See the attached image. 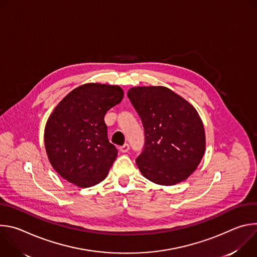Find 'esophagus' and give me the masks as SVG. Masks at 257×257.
Here are the masks:
<instances>
[{
	"mask_svg": "<svg viewBox=\"0 0 257 257\" xmlns=\"http://www.w3.org/2000/svg\"><path fill=\"white\" fill-rule=\"evenodd\" d=\"M119 150H120L121 153H127V152L130 150V146H129L128 143H125V144H123L122 146H120Z\"/></svg>",
	"mask_w": 257,
	"mask_h": 257,
	"instance_id": "34e87169",
	"label": "esophagus"
}]
</instances>
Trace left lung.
Here are the masks:
<instances>
[{
    "mask_svg": "<svg viewBox=\"0 0 257 257\" xmlns=\"http://www.w3.org/2000/svg\"><path fill=\"white\" fill-rule=\"evenodd\" d=\"M144 128L136 165L148 180L172 186L186 180L205 153L203 123L195 107L165 86H135L127 93Z\"/></svg>",
    "mask_w": 257,
    "mask_h": 257,
    "instance_id": "left-lung-1",
    "label": "left lung"
}]
</instances>
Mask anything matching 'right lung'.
Segmentation results:
<instances>
[{
    "instance_id": "right-lung-1",
    "label": "right lung",
    "mask_w": 257,
    "mask_h": 257,
    "mask_svg": "<svg viewBox=\"0 0 257 257\" xmlns=\"http://www.w3.org/2000/svg\"><path fill=\"white\" fill-rule=\"evenodd\" d=\"M123 96L118 85L85 83L57 104L46 124L45 148L62 178L81 188L106 178L118 151L107 139L103 118Z\"/></svg>"
}]
</instances>
